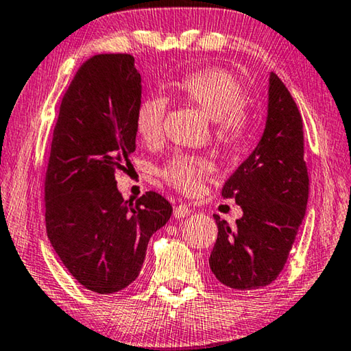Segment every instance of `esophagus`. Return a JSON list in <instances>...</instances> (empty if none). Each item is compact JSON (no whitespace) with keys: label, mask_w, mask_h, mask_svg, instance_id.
Segmentation results:
<instances>
[{"label":"esophagus","mask_w":351,"mask_h":351,"mask_svg":"<svg viewBox=\"0 0 351 351\" xmlns=\"http://www.w3.org/2000/svg\"><path fill=\"white\" fill-rule=\"evenodd\" d=\"M189 214H191V208L185 204H180L174 208V217H177V219L186 217V216H189Z\"/></svg>","instance_id":"esophagus-1"}]
</instances>
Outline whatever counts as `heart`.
<instances>
[{"mask_svg":"<svg viewBox=\"0 0 351 351\" xmlns=\"http://www.w3.org/2000/svg\"><path fill=\"white\" fill-rule=\"evenodd\" d=\"M176 95L200 109L211 119V134L217 146L239 149L248 138L253 115L245 101L242 83L231 72L206 67L186 73L176 84ZM166 101L160 97L141 100L135 114V131L146 143H158L163 137ZM213 165L206 157L176 154L162 166L163 180L183 193L197 189Z\"/></svg>","mask_w":351,"mask_h":351,"instance_id":"obj_1","label":"heart"}]
</instances>
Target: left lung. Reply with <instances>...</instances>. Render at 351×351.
<instances>
[{
    "label": "left lung",
    "mask_w": 351,
    "mask_h": 351,
    "mask_svg": "<svg viewBox=\"0 0 351 351\" xmlns=\"http://www.w3.org/2000/svg\"><path fill=\"white\" fill-rule=\"evenodd\" d=\"M243 216L219 228L210 257L214 276L234 290H257L278 279L305 216L308 174L302 117L290 90L269 73L268 119L263 137L222 188Z\"/></svg>",
    "instance_id": "obj_1"
}]
</instances>
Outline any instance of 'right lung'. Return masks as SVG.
Masks as SVG:
<instances>
[{"mask_svg":"<svg viewBox=\"0 0 351 351\" xmlns=\"http://www.w3.org/2000/svg\"><path fill=\"white\" fill-rule=\"evenodd\" d=\"M141 78L129 53L80 66L60 104L45 174L46 231L55 253L88 290L112 294L137 279L151 236L172 206L146 191L126 202L115 174L135 151Z\"/></svg>","mask_w":351,"mask_h":351,"instance_id":"1","label":"right lung"}]
</instances>
